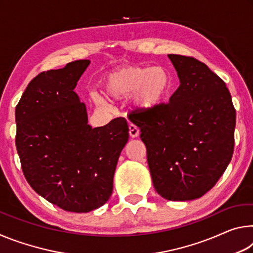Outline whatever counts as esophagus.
Returning <instances> with one entry per match:
<instances>
[{
    "label": "esophagus",
    "instance_id": "esophagus-1",
    "mask_svg": "<svg viewBox=\"0 0 253 253\" xmlns=\"http://www.w3.org/2000/svg\"><path fill=\"white\" fill-rule=\"evenodd\" d=\"M139 135V129L137 128V126H135L134 124H129V136L132 137H137Z\"/></svg>",
    "mask_w": 253,
    "mask_h": 253
}]
</instances>
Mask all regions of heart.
Here are the masks:
<instances>
[{
  "mask_svg": "<svg viewBox=\"0 0 253 253\" xmlns=\"http://www.w3.org/2000/svg\"><path fill=\"white\" fill-rule=\"evenodd\" d=\"M173 78L163 66H130L114 71L106 77L104 90L107 95L123 99L132 95V104L139 110H149L161 105L172 89ZM101 102L98 96H92Z\"/></svg>",
  "mask_w": 253,
  "mask_h": 253,
  "instance_id": "obj_1",
  "label": "heart"
}]
</instances>
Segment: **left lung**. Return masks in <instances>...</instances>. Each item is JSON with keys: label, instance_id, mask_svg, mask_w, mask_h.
I'll return each instance as SVG.
<instances>
[{"label": "left lung", "instance_id": "obj_1", "mask_svg": "<svg viewBox=\"0 0 253 253\" xmlns=\"http://www.w3.org/2000/svg\"><path fill=\"white\" fill-rule=\"evenodd\" d=\"M169 58L179 87L169 102L135 113L131 122L146 146L157 193L169 201H190L211 190L228 168L235 109L225 83L205 63L181 54Z\"/></svg>", "mask_w": 253, "mask_h": 253}]
</instances>
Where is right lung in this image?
<instances>
[{"instance_id": "add662e5", "label": "right lung", "mask_w": 253, "mask_h": 253, "mask_svg": "<svg viewBox=\"0 0 253 253\" xmlns=\"http://www.w3.org/2000/svg\"><path fill=\"white\" fill-rule=\"evenodd\" d=\"M89 60H76L33 78L15 107V145L23 174L34 191L68 212H90L113 193L119 155L128 142L123 117L88 125L74 91Z\"/></svg>"}]
</instances>
